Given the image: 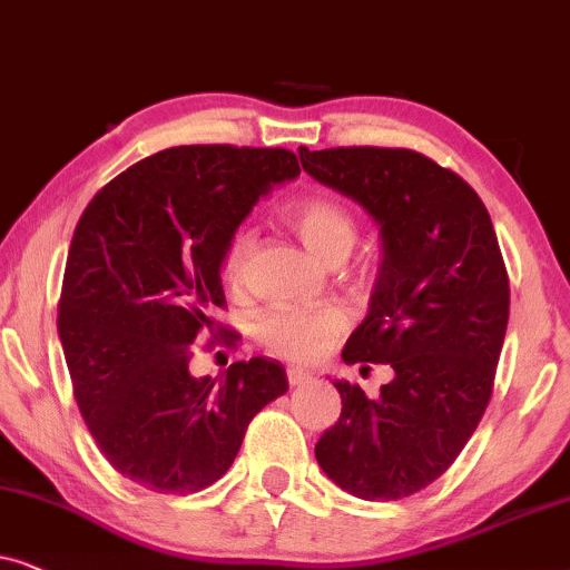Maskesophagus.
<instances>
[{
  "label": "esophagus",
  "instance_id": "34e87169",
  "mask_svg": "<svg viewBox=\"0 0 570 570\" xmlns=\"http://www.w3.org/2000/svg\"><path fill=\"white\" fill-rule=\"evenodd\" d=\"M286 377H289V385H305L313 381V373H309V370H302V367H289L286 370Z\"/></svg>",
  "mask_w": 570,
  "mask_h": 570
}]
</instances>
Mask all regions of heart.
<instances>
[{
	"mask_svg": "<svg viewBox=\"0 0 570 570\" xmlns=\"http://www.w3.org/2000/svg\"><path fill=\"white\" fill-rule=\"evenodd\" d=\"M286 222L299 234L309 253L323 263H341L356 242V222L346 206L333 197H302L286 208ZM255 253V232L239 226L226 242L222 273L226 284L237 286L245 278ZM346 313L336 305L323 307H276L257 317L255 336L276 356L289 362H315L336 344L346 331Z\"/></svg>",
	"mask_w": 570,
	"mask_h": 570,
	"instance_id": "heart-1",
	"label": "heart"
}]
</instances>
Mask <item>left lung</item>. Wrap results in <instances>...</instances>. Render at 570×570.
<instances>
[{
  "instance_id": "1",
  "label": "left lung",
  "mask_w": 570,
  "mask_h": 570,
  "mask_svg": "<svg viewBox=\"0 0 570 570\" xmlns=\"http://www.w3.org/2000/svg\"><path fill=\"white\" fill-rule=\"evenodd\" d=\"M299 161L381 229L367 317L341 356L393 367L375 399L333 381L341 416L315 459L356 498H409L456 461L490 404L511 302L495 229L480 195L416 150L299 148Z\"/></svg>"
}]
</instances>
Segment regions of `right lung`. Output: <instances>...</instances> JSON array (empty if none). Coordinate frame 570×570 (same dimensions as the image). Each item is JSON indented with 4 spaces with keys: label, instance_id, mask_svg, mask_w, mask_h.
Masks as SVG:
<instances>
[{
    "label": "right lung",
    "instance_id": "right-lung-1",
    "mask_svg": "<svg viewBox=\"0 0 570 570\" xmlns=\"http://www.w3.org/2000/svg\"><path fill=\"white\" fill-rule=\"evenodd\" d=\"M294 177L284 148H166L98 189L75 226L59 341L90 435L140 488L189 495L222 480L253 416L289 391L268 356L195 377L189 348L224 307L226 242Z\"/></svg>",
    "mask_w": 570,
    "mask_h": 570
}]
</instances>
